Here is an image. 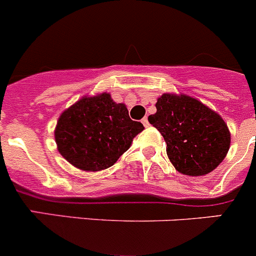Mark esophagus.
Segmentation results:
<instances>
[{
    "instance_id": "esophagus-1",
    "label": "esophagus",
    "mask_w": 256,
    "mask_h": 256,
    "mask_svg": "<svg viewBox=\"0 0 256 256\" xmlns=\"http://www.w3.org/2000/svg\"><path fill=\"white\" fill-rule=\"evenodd\" d=\"M142 125L145 126V128H148V126H149V121H148V117H144V118L142 120Z\"/></svg>"
}]
</instances>
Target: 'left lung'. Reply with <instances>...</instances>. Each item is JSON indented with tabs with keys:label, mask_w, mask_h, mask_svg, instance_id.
<instances>
[{
	"label": "left lung",
	"mask_w": 256,
	"mask_h": 256,
	"mask_svg": "<svg viewBox=\"0 0 256 256\" xmlns=\"http://www.w3.org/2000/svg\"><path fill=\"white\" fill-rule=\"evenodd\" d=\"M149 122L163 135L166 154L178 172L204 176L218 166L230 149V131L216 112L186 94L164 93Z\"/></svg>",
	"instance_id": "1"
}]
</instances>
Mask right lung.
<instances>
[{"instance_id": "add662e5", "label": "right lung", "mask_w": 256, "mask_h": 256, "mask_svg": "<svg viewBox=\"0 0 256 256\" xmlns=\"http://www.w3.org/2000/svg\"><path fill=\"white\" fill-rule=\"evenodd\" d=\"M142 130V122L131 120L125 104L102 93L83 97L60 114L56 142L72 166L98 172L114 166Z\"/></svg>"}]
</instances>
